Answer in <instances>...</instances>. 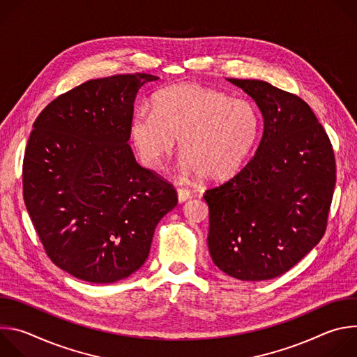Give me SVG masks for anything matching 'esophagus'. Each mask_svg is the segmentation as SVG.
<instances>
[{"label": "esophagus", "instance_id": "34e87169", "mask_svg": "<svg viewBox=\"0 0 357 357\" xmlns=\"http://www.w3.org/2000/svg\"><path fill=\"white\" fill-rule=\"evenodd\" d=\"M189 197H190V192L188 189H183V188L178 189V200H179V203L186 202Z\"/></svg>", "mask_w": 357, "mask_h": 357}]
</instances>
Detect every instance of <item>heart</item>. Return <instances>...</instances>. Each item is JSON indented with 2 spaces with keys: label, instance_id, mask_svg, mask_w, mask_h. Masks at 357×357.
Wrapping results in <instances>:
<instances>
[{
  "label": "heart",
  "instance_id": "heart-1",
  "mask_svg": "<svg viewBox=\"0 0 357 357\" xmlns=\"http://www.w3.org/2000/svg\"><path fill=\"white\" fill-rule=\"evenodd\" d=\"M261 124V112L254 101L183 83L161 90L154 97L152 110L138 109L130 132L148 168L160 167L179 138L183 172L220 181L248 157Z\"/></svg>",
  "mask_w": 357,
  "mask_h": 357
}]
</instances>
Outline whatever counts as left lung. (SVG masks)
Instances as JSON below:
<instances>
[{"instance_id":"8db88e82","label":"left lung","mask_w":357,"mask_h":357,"mask_svg":"<svg viewBox=\"0 0 357 357\" xmlns=\"http://www.w3.org/2000/svg\"><path fill=\"white\" fill-rule=\"evenodd\" d=\"M256 101L264 132L256 154L203 195L218 268L241 281L282 275L321 241L336 183L322 124L298 96L263 80L227 79Z\"/></svg>"}]
</instances>
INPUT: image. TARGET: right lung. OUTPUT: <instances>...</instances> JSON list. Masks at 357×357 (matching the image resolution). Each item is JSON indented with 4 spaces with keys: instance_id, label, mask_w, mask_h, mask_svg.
Wrapping results in <instances>:
<instances>
[{
    "instance_id": "right-lung-1",
    "label": "right lung",
    "mask_w": 357,
    "mask_h": 357,
    "mask_svg": "<svg viewBox=\"0 0 357 357\" xmlns=\"http://www.w3.org/2000/svg\"><path fill=\"white\" fill-rule=\"evenodd\" d=\"M158 79L89 80L33 123L22 167L25 206L47 257L79 280L110 284L141 268L158 222L178 205L174 186L138 165L128 145L137 93Z\"/></svg>"
}]
</instances>
